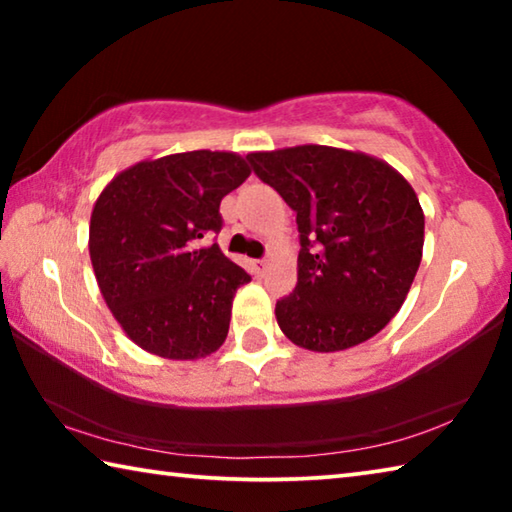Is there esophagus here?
<instances>
[{
    "label": "esophagus",
    "mask_w": 512,
    "mask_h": 512,
    "mask_svg": "<svg viewBox=\"0 0 512 512\" xmlns=\"http://www.w3.org/2000/svg\"><path fill=\"white\" fill-rule=\"evenodd\" d=\"M253 268L257 275H264L266 268H268V259H257V262H253Z\"/></svg>",
    "instance_id": "34e87169"
}]
</instances>
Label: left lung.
<instances>
[{"label":"left lung","mask_w":512,"mask_h":512,"mask_svg":"<svg viewBox=\"0 0 512 512\" xmlns=\"http://www.w3.org/2000/svg\"><path fill=\"white\" fill-rule=\"evenodd\" d=\"M246 160L296 212L298 282L275 305L284 336L311 352L372 339L404 305L422 259L424 214L413 187L388 162L334 146Z\"/></svg>","instance_id":"left-lung-1"}]
</instances>
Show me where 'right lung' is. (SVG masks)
I'll use <instances>...</instances> for the list:
<instances>
[{
    "label": "right lung",
    "mask_w": 512,
    "mask_h": 512,
    "mask_svg": "<svg viewBox=\"0 0 512 512\" xmlns=\"http://www.w3.org/2000/svg\"><path fill=\"white\" fill-rule=\"evenodd\" d=\"M248 176L237 153L187 151L137 162L99 194L92 268L112 316L142 350L194 361L223 345L232 298L250 275L219 244H194L221 230V198Z\"/></svg>",
    "instance_id": "obj_1"
}]
</instances>
